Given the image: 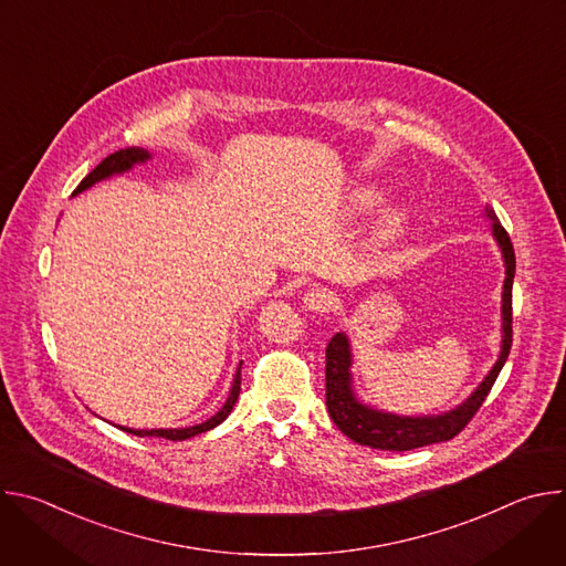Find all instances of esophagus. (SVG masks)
<instances>
[{
  "mask_svg": "<svg viewBox=\"0 0 566 566\" xmlns=\"http://www.w3.org/2000/svg\"><path fill=\"white\" fill-rule=\"evenodd\" d=\"M334 304H336V297L327 289H313L304 295V306L313 313H327L334 308Z\"/></svg>",
  "mask_w": 566,
  "mask_h": 566,
  "instance_id": "esophagus-1",
  "label": "esophagus"
}]
</instances>
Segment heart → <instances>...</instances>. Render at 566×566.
I'll return each mask as SVG.
<instances>
[{
	"label": "heart",
	"instance_id": "1",
	"mask_svg": "<svg viewBox=\"0 0 566 566\" xmlns=\"http://www.w3.org/2000/svg\"><path fill=\"white\" fill-rule=\"evenodd\" d=\"M380 199H382V190H380V188H374V186H367V188L356 190V195H354V208H356L358 212H367V210L376 208V206L380 203ZM406 223H408V212L402 210V208H394V210H389V212L382 217L380 228H378V234H380L382 239H394V237H398V234L402 232V228H406Z\"/></svg>",
	"mask_w": 566,
	"mask_h": 566
}]
</instances>
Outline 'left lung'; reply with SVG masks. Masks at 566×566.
I'll return each mask as SVG.
<instances>
[{
  "mask_svg": "<svg viewBox=\"0 0 566 566\" xmlns=\"http://www.w3.org/2000/svg\"><path fill=\"white\" fill-rule=\"evenodd\" d=\"M486 214L493 219V234L500 241V249L504 253L506 262V280H504V304H502V317H504V340H502V354L491 374L483 378V382L474 389V394L459 406L457 410L441 415V417H396V415H382L376 410H369L354 398L352 385H349V343L343 334H336L327 345V410L338 426L340 432H345L352 441L378 450H415L439 441L454 439L479 412L483 400L491 394L513 345V277H515V251L511 244V237L500 223L493 208L486 206Z\"/></svg>",
  "mask_w": 566,
  "mask_h": 566,
  "instance_id": "obj_1",
  "label": "left lung"
}]
</instances>
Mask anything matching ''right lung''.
Returning a JSON list of instances; mask_svg holds the SVG:
<instances>
[{
	"label": "right lung",
	"mask_w": 566,
	"mask_h": 566,
	"mask_svg": "<svg viewBox=\"0 0 566 566\" xmlns=\"http://www.w3.org/2000/svg\"><path fill=\"white\" fill-rule=\"evenodd\" d=\"M145 158H149V154H147L145 149H140V147H127V149H118V151L109 154L107 158H103L101 166H96L83 181H80V186L73 190V195L87 190L90 186H94V184L101 181V179H107V177H112V175H116V172L129 170L134 164H140V160H145ZM239 389H241V365L237 367L234 382H232V389H230L228 400L223 402V408H221L212 419H208V421H203V423H199V426H192V428H181V430H129V428H120V430H125V432H129V434H136V437H158V439H168V441H184V439L197 437V434H201V432L212 430L214 426H219V423L230 415V410H232V406H234V400H237V396H239Z\"/></svg>",
	"instance_id": "right-lung-1"
}]
</instances>
